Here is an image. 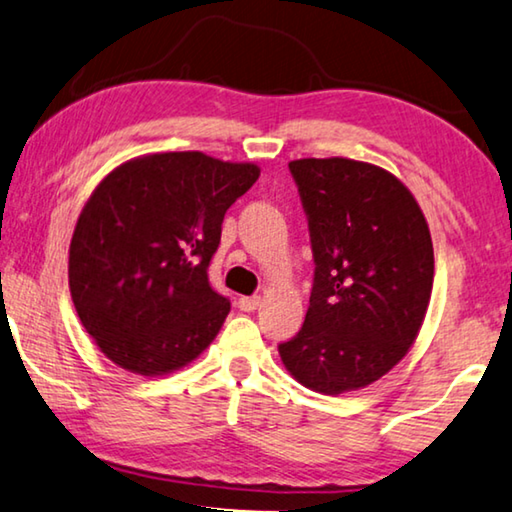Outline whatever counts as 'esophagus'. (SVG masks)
<instances>
[{
    "label": "esophagus",
    "instance_id": "esophagus-1",
    "mask_svg": "<svg viewBox=\"0 0 512 512\" xmlns=\"http://www.w3.org/2000/svg\"><path fill=\"white\" fill-rule=\"evenodd\" d=\"M258 306H261V297H240L238 299V308L245 313H254Z\"/></svg>",
    "mask_w": 512,
    "mask_h": 512
}]
</instances>
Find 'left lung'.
Masks as SVG:
<instances>
[{
  "mask_svg": "<svg viewBox=\"0 0 512 512\" xmlns=\"http://www.w3.org/2000/svg\"><path fill=\"white\" fill-rule=\"evenodd\" d=\"M308 213L315 283L306 320L279 345L308 390L367 388L420 335L433 290V242L420 204L395 174L345 156L288 163Z\"/></svg>",
  "mask_w": 512,
  "mask_h": 512,
  "instance_id": "left-lung-1",
  "label": "left lung"
}]
</instances>
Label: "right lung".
Wrapping results in <instances>:
<instances>
[{
	"label": "right lung",
	"instance_id": "1",
	"mask_svg": "<svg viewBox=\"0 0 512 512\" xmlns=\"http://www.w3.org/2000/svg\"><path fill=\"white\" fill-rule=\"evenodd\" d=\"M258 177L256 163L163 152L129 158L97 183L74 226L67 279L108 360L163 376L204 354L231 311L208 263L226 208Z\"/></svg>",
	"mask_w": 512,
	"mask_h": 512
}]
</instances>
